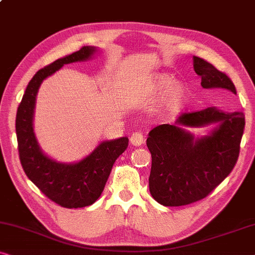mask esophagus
Here are the masks:
<instances>
[{"instance_id":"1","label":"esophagus","mask_w":255,"mask_h":255,"mask_svg":"<svg viewBox=\"0 0 255 255\" xmlns=\"http://www.w3.org/2000/svg\"><path fill=\"white\" fill-rule=\"evenodd\" d=\"M130 143L135 146H139L144 143V136L141 131H135L130 135Z\"/></svg>"}]
</instances>
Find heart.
<instances>
[{
    "mask_svg": "<svg viewBox=\"0 0 255 255\" xmlns=\"http://www.w3.org/2000/svg\"><path fill=\"white\" fill-rule=\"evenodd\" d=\"M173 77L166 74L158 75V76L155 78V82H153V89H155V91L157 93L163 95V93L167 92L168 90H170L167 95V111H174L177 110L178 107L184 105L189 96V90L185 84H175L172 87L171 85H173Z\"/></svg>",
    "mask_w": 255,
    "mask_h": 255,
    "instance_id": "obj_1",
    "label": "heart"
}]
</instances>
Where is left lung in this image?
Segmentation results:
<instances>
[{
    "instance_id": "left-lung-1",
    "label": "left lung",
    "mask_w": 255,
    "mask_h": 255,
    "mask_svg": "<svg viewBox=\"0 0 255 255\" xmlns=\"http://www.w3.org/2000/svg\"><path fill=\"white\" fill-rule=\"evenodd\" d=\"M195 73L203 89L237 95L227 74L201 57H193ZM219 123L209 135L195 139L180 126L203 127ZM245 116L223 112L216 107L181 114L175 125H159L150 130L146 145L151 152L149 189L165 207H179L210 194L234 170L239 156Z\"/></svg>"
}]
</instances>
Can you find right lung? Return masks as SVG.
Returning a JSON list of instances; mask_svg holds the SVG:
<instances>
[{"mask_svg":"<svg viewBox=\"0 0 255 255\" xmlns=\"http://www.w3.org/2000/svg\"><path fill=\"white\" fill-rule=\"evenodd\" d=\"M97 48L82 47L42 68L28 82L17 110L16 134L21 167L27 178L53 202L63 208H83L95 203L104 191L118 157L128 146V137L104 141L80 162L64 164L41 151L33 131L35 96L41 82L64 64L87 61Z\"/></svg>","mask_w":255,"mask_h":255,"instance_id":"obj_1","label":"right lung"}]
</instances>
